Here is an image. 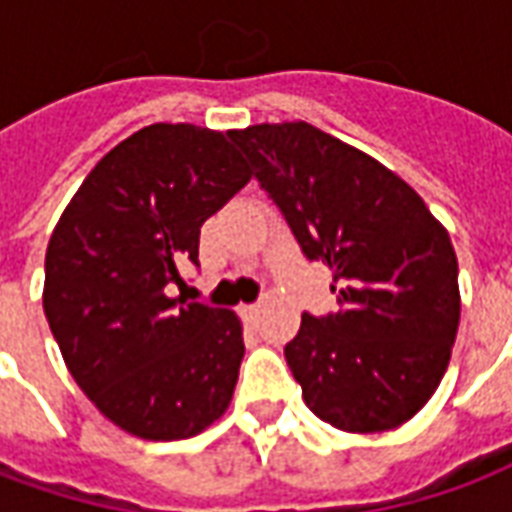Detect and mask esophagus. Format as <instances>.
<instances>
[{
  "mask_svg": "<svg viewBox=\"0 0 512 512\" xmlns=\"http://www.w3.org/2000/svg\"><path fill=\"white\" fill-rule=\"evenodd\" d=\"M240 313L245 322H253L256 319V313H259V302H251V305H240Z\"/></svg>",
  "mask_w": 512,
  "mask_h": 512,
  "instance_id": "esophagus-1",
  "label": "esophagus"
}]
</instances>
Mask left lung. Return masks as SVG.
Wrapping results in <instances>:
<instances>
[{
  "label": "left lung",
  "mask_w": 512,
  "mask_h": 512,
  "mask_svg": "<svg viewBox=\"0 0 512 512\" xmlns=\"http://www.w3.org/2000/svg\"><path fill=\"white\" fill-rule=\"evenodd\" d=\"M234 141L305 259L333 270L338 311L302 313L283 349L308 409L349 434L406 423L458 333L450 234L398 174L308 122L253 125Z\"/></svg>",
  "instance_id": "obj_1"
}]
</instances>
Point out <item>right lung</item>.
Masks as SVG:
<instances>
[{
    "label": "right lung",
    "instance_id": "1",
    "mask_svg": "<svg viewBox=\"0 0 512 512\" xmlns=\"http://www.w3.org/2000/svg\"><path fill=\"white\" fill-rule=\"evenodd\" d=\"M248 179L234 133L158 122L103 155L48 240V327L78 387L128 434L188 439L229 406L237 313L166 286L199 267L201 223Z\"/></svg>",
    "mask_w": 512,
    "mask_h": 512
}]
</instances>
